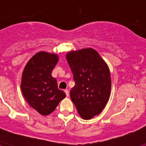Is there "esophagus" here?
Here are the masks:
<instances>
[{"label":"esophagus","mask_w":146,"mask_h":146,"mask_svg":"<svg viewBox=\"0 0 146 146\" xmlns=\"http://www.w3.org/2000/svg\"><path fill=\"white\" fill-rule=\"evenodd\" d=\"M64 92L66 93V96H69V91L67 90V89H66V90H64Z\"/></svg>","instance_id":"obj_1"}]
</instances>
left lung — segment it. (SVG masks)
I'll return each instance as SVG.
<instances>
[{
	"mask_svg": "<svg viewBox=\"0 0 146 146\" xmlns=\"http://www.w3.org/2000/svg\"><path fill=\"white\" fill-rule=\"evenodd\" d=\"M74 86L70 96L83 119L99 115L106 105L110 94L111 78L109 68L96 50L91 48L66 54Z\"/></svg>",
	"mask_w": 146,
	"mask_h": 146,
	"instance_id": "obj_1",
	"label": "left lung"
}]
</instances>
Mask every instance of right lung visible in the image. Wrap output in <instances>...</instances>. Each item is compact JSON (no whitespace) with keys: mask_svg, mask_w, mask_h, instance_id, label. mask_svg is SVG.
<instances>
[{"mask_svg":"<svg viewBox=\"0 0 146 146\" xmlns=\"http://www.w3.org/2000/svg\"><path fill=\"white\" fill-rule=\"evenodd\" d=\"M58 60L55 54L38 52L30 59L23 72V96L30 106L42 115L53 112L66 97L65 93L58 88L56 79L51 75Z\"/></svg>","mask_w":146,"mask_h":146,"instance_id":"add662e5","label":"right lung"}]
</instances>
